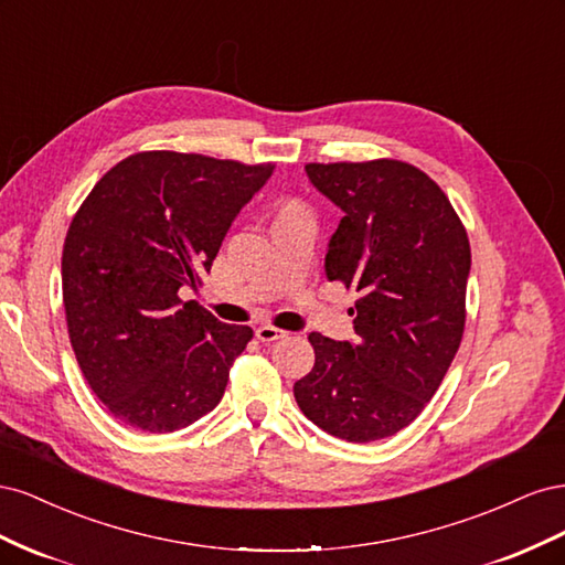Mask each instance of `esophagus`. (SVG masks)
Masks as SVG:
<instances>
[{"label": "esophagus", "instance_id": "esophagus-1", "mask_svg": "<svg viewBox=\"0 0 565 565\" xmlns=\"http://www.w3.org/2000/svg\"><path fill=\"white\" fill-rule=\"evenodd\" d=\"M287 332L273 328V324H262V328H256V339L264 341V344H273V341L285 339Z\"/></svg>", "mask_w": 565, "mask_h": 565}]
</instances>
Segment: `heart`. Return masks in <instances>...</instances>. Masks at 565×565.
<instances>
[{
	"mask_svg": "<svg viewBox=\"0 0 565 565\" xmlns=\"http://www.w3.org/2000/svg\"><path fill=\"white\" fill-rule=\"evenodd\" d=\"M287 212H297V207H287Z\"/></svg>",
	"mask_w": 565,
	"mask_h": 565,
	"instance_id": "b5f03b06",
	"label": "heart"
}]
</instances>
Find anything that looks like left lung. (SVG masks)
Returning <instances> with one entry per match:
<instances>
[{
	"instance_id": "obj_1",
	"label": "left lung",
	"mask_w": 565,
	"mask_h": 565,
	"mask_svg": "<svg viewBox=\"0 0 565 565\" xmlns=\"http://www.w3.org/2000/svg\"><path fill=\"white\" fill-rule=\"evenodd\" d=\"M306 174L344 212L324 273L361 297L355 344L309 334L316 365L295 398L341 440L388 438L434 398L459 349L469 237L438 183L407 162H311Z\"/></svg>"
}]
</instances>
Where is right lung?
<instances>
[{
  "label": "right lung",
  "mask_w": 565,
  "mask_h": 565,
  "mask_svg": "<svg viewBox=\"0 0 565 565\" xmlns=\"http://www.w3.org/2000/svg\"><path fill=\"white\" fill-rule=\"evenodd\" d=\"M273 169L146 150L117 162L77 210L61 262L67 334L96 398L131 429L179 431L224 396L254 332L179 289L210 273Z\"/></svg>",
  "instance_id": "1"
}]
</instances>
